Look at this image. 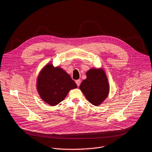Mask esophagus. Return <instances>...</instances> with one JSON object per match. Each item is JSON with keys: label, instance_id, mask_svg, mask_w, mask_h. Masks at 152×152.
<instances>
[{"label": "esophagus", "instance_id": "esophagus-1", "mask_svg": "<svg viewBox=\"0 0 152 152\" xmlns=\"http://www.w3.org/2000/svg\"><path fill=\"white\" fill-rule=\"evenodd\" d=\"M75 83H76V84H77V86H78V87H79V86H80V84H81V80H76Z\"/></svg>", "mask_w": 152, "mask_h": 152}]
</instances>
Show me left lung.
<instances>
[{
    "label": "left lung",
    "mask_w": 152,
    "mask_h": 152,
    "mask_svg": "<svg viewBox=\"0 0 152 152\" xmlns=\"http://www.w3.org/2000/svg\"><path fill=\"white\" fill-rule=\"evenodd\" d=\"M86 75L87 78L81 83L80 89L91 104L98 106L107 98L109 91L105 72L102 68H91Z\"/></svg>",
    "instance_id": "1"
}]
</instances>
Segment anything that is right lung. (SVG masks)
Masks as SVG:
<instances>
[{"mask_svg": "<svg viewBox=\"0 0 152 152\" xmlns=\"http://www.w3.org/2000/svg\"><path fill=\"white\" fill-rule=\"evenodd\" d=\"M77 87L71 77L60 67L51 64L45 65L37 81V89L46 104L56 106L63 101L68 92Z\"/></svg>", "mask_w": 152, "mask_h": 152, "instance_id": "1", "label": "right lung"}]
</instances>
